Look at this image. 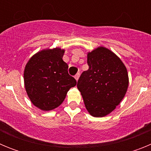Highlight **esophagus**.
<instances>
[{"mask_svg":"<svg viewBox=\"0 0 151 151\" xmlns=\"http://www.w3.org/2000/svg\"><path fill=\"white\" fill-rule=\"evenodd\" d=\"M79 76H80V73H77V74L76 75V76H75V78L76 79V81H78V78H79Z\"/></svg>","mask_w":151,"mask_h":151,"instance_id":"1","label":"esophagus"}]
</instances>
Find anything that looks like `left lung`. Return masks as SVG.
<instances>
[{
  "label": "left lung",
  "instance_id": "left-lung-1",
  "mask_svg": "<svg viewBox=\"0 0 151 151\" xmlns=\"http://www.w3.org/2000/svg\"><path fill=\"white\" fill-rule=\"evenodd\" d=\"M89 68L79 77L77 88L91 115L103 117L123 99L129 86L126 67L109 49L99 47L88 54Z\"/></svg>",
  "mask_w": 151,
  "mask_h": 151
}]
</instances>
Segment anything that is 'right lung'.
Instances as JSON below:
<instances>
[{"instance_id": "right-lung-1", "label": "right lung", "mask_w": 151, "mask_h": 151, "mask_svg": "<svg viewBox=\"0 0 151 151\" xmlns=\"http://www.w3.org/2000/svg\"><path fill=\"white\" fill-rule=\"evenodd\" d=\"M64 50L47 49L31 57L24 70V83L29 99L41 110H54L63 102L76 80L68 73L63 60Z\"/></svg>"}]
</instances>
